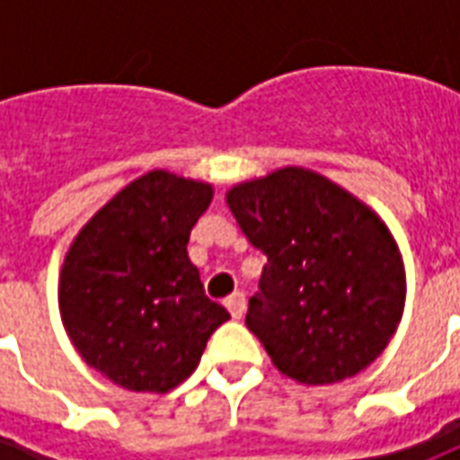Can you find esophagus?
<instances>
[{
  "instance_id": "esophagus-1",
  "label": "esophagus",
  "mask_w": 460,
  "mask_h": 460,
  "mask_svg": "<svg viewBox=\"0 0 460 460\" xmlns=\"http://www.w3.org/2000/svg\"><path fill=\"white\" fill-rule=\"evenodd\" d=\"M224 305L229 308L231 318L241 320L243 318V313H246V296H243V293H234V296H229V298L224 300Z\"/></svg>"
}]
</instances>
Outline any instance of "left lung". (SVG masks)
Returning <instances> with one entry per match:
<instances>
[{
    "label": "left lung",
    "mask_w": 460,
    "mask_h": 460,
    "mask_svg": "<svg viewBox=\"0 0 460 460\" xmlns=\"http://www.w3.org/2000/svg\"><path fill=\"white\" fill-rule=\"evenodd\" d=\"M266 253L246 328L283 375L355 376L382 355L404 310V266L375 211L315 172L286 167L226 194Z\"/></svg>",
    "instance_id": "left-lung-1"
}]
</instances>
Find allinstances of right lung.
<instances>
[{"label": "right lung", "mask_w": 460, "mask_h": 460, "mask_svg": "<svg viewBox=\"0 0 460 460\" xmlns=\"http://www.w3.org/2000/svg\"><path fill=\"white\" fill-rule=\"evenodd\" d=\"M211 187L155 170L118 191L75 236L61 318L88 365L130 392H170L231 318L187 256Z\"/></svg>", "instance_id": "right-lung-1"}]
</instances>
